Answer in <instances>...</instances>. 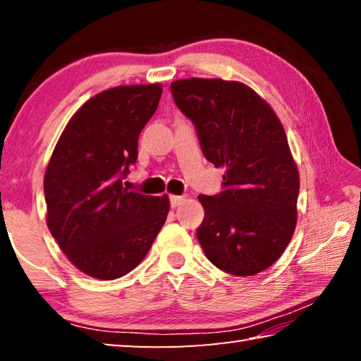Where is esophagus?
Wrapping results in <instances>:
<instances>
[{
  "label": "esophagus",
  "mask_w": 361,
  "mask_h": 361,
  "mask_svg": "<svg viewBox=\"0 0 361 361\" xmlns=\"http://www.w3.org/2000/svg\"><path fill=\"white\" fill-rule=\"evenodd\" d=\"M183 202H185V195H170V207H172V209H176V207H180Z\"/></svg>",
  "instance_id": "esophagus-1"
}]
</instances>
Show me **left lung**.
Masks as SVG:
<instances>
[{
  "label": "left lung",
  "instance_id": "8db88e82",
  "mask_svg": "<svg viewBox=\"0 0 361 361\" xmlns=\"http://www.w3.org/2000/svg\"><path fill=\"white\" fill-rule=\"evenodd\" d=\"M170 92L207 161L226 169L221 191L199 195L200 247L221 271L256 276L280 258L296 228L299 175L283 127L240 82L191 78L170 84Z\"/></svg>",
  "mask_w": 361,
  "mask_h": 361
}]
</instances>
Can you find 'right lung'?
<instances>
[{"label": "right lung", "mask_w": 361, "mask_h": 361, "mask_svg": "<svg viewBox=\"0 0 361 361\" xmlns=\"http://www.w3.org/2000/svg\"><path fill=\"white\" fill-rule=\"evenodd\" d=\"M159 84L121 85L78 109L44 176L47 226L79 271L100 280L140 264L166 223L169 197L130 191L138 137L161 100Z\"/></svg>", "instance_id": "obj_1"}]
</instances>
